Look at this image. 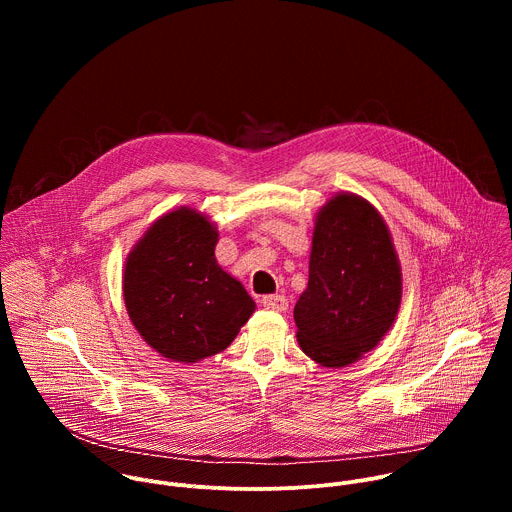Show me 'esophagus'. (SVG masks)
<instances>
[{"mask_svg": "<svg viewBox=\"0 0 512 512\" xmlns=\"http://www.w3.org/2000/svg\"><path fill=\"white\" fill-rule=\"evenodd\" d=\"M261 306L267 310H275V312H283L287 308V300L283 296H263L261 298Z\"/></svg>", "mask_w": 512, "mask_h": 512, "instance_id": "34e87169", "label": "esophagus"}]
</instances>
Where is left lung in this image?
Here are the masks:
<instances>
[{
  "instance_id": "1",
  "label": "left lung",
  "mask_w": 512,
  "mask_h": 512,
  "mask_svg": "<svg viewBox=\"0 0 512 512\" xmlns=\"http://www.w3.org/2000/svg\"><path fill=\"white\" fill-rule=\"evenodd\" d=\"M401 291L381 212L358 194H334L316 214L308 287L294 308L300 348L322 367H348L391 330Z\"/></svg>"
}]
</instances>
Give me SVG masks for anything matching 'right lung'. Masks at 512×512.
Wrapping results in <instances>:
<instances>
[{
    "label": "right lung",
    "mask_w": 512,
    "mask_h": 512,
    "mask_svg": "<svg viewBox=\"0 0 512 512\" xmlns=\"http://www.w3.org/2000/svg\"><path fill=\"white\" fill-rule=\"evenodd\" d=\"M216 225L180 206L150 225L123 267L131 324L158 354L192 364L223 352L255 312L239 279L216 263Z\"/></svg>",
    "instance_id": "add662e5"
}]
</instances>
